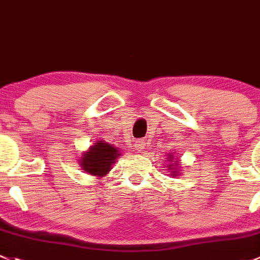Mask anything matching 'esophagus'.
Masks as SVG:
<instances>
[{
    "instance_id": "34e87169",
    "label": "esophagus",
    "mask_w": 260,
    "mask_h": 260,
    "mask_svg": "<svg viewBox=\"0 0 260 260\" xmlns=\"http://www.w3.org/2000/svg\"><path fill=\"white\" fill-rule=\"evenodd\" d=\"M145 140L144 139H139L138 141H135V145H134V148H135V150H138V151H143L144 149H145Z\"/></svg>"
}]
</instances>
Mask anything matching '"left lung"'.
Returning a JSON list of instances; mask_svg holds the SVG:
<instances>
[{"mask_svg":"<svg viewBox=\"0 0 260 260\" xmlns=\"http://www.w3.org/2000/svg\"><path fill=\"white\" fill-rule=\"evenodd\" d=\"M168 159H169V170H171V175L173 176H178L179 175V169H176V167H178V162L176 161H174V163L172 162L174 161V156L173 155H170V154H168Z\"/></svg>","mask_w":260,"mask_h":260,"instance_id":"left-lung-1","label":"left lung"}]
</instances>
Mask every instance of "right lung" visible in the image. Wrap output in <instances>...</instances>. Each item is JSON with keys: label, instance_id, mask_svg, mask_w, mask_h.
Listing matches in <instances>:
<instances>
[{"label": "right lung", "instance_id": "right-lung-1", "mask_svg": "<svg viewBox=\"0 0 260 260\" xmlns=\"http://www.w3.org/2000/svg\"><path fill=\"white\" fill-rule=\"evenodd\" d=\"M120 155V150L112 144L104 140L96 141L95 145L90 146V149L81 155L80 165L90 175L101 178L110 171L111 165L115 164Z\"/></svg>", "mask_w": 260, "mask_h": 260}]
</instances>
